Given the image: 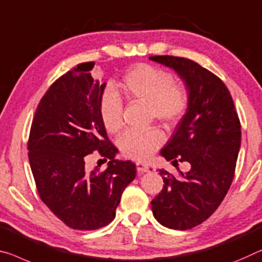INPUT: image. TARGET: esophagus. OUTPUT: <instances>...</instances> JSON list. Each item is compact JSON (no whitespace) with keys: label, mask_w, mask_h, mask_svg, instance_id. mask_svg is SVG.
Segmentation results:
<instances>
[{"label":"esophagus","mask_w":262,"mask_h":262,"mask_svg":"<svg viewBox=\"0 0 262 262\" xmlns=\"http://www.w3.org/2000/svg\"><path fill=\"white\" fill-rule=\"evenodd\" d=\"M137 171H138L139 173L148 172V166L144 163H137Z\"/></svg>","instance_id":"esophagus-1"}]
</instances>
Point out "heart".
<instances>
[{
    "label": "heart",
    "instance_id": "b5f03b06",
    "mask_svg": "<svg viewBox=\"0 0 262 262\" xmlns=\"http://www.w3.org/2000/svg\"><path fill=\"white\" fill-rule=\"evenodd\" d=\"M123 90L128 98L148 104L151 118L164 124H176L186 114L190 96L186 88L174 83L170 72L150 64H138L124 77ZM100 119L110 134L123 126V102L117 92L107 89L100 99ZM165 140L159 128L127 131L119 139V148L127 158L146 160Z\"/></svg>",
    "mask_w": 262,
    "mask_h": 262
}]
</instances>
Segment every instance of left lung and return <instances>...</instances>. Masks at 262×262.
<instances>
[{
    "mask_svg": "<svg viewBox=\"0 0 262 262\" xmlns=\"http://www.w3.org/2000/svg\"><path fill=\"white\" fill-rule=\"evenodd\" d=\"M171 68L190 96L162 155L167 162L190 163L187 172L173 176L159 170L162 192L151 201L155 218L172 229H190L210 218L224 200L234 177L241 144V125L232 96L219 77L198 63L174 56H151Z\"/></svg>",
    "mask_w": 262,
    "mask_h": 262,
    "instance_id": "obj_1",
    "label": "left lung"
}]
</instances>
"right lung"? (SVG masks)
Returning a JSON list of instances; mask_svg holds the SVG:
<instances>
[{"label":"right lung","instance_id":"add662e5","mask_svg":"<svg viewBox=\"0 0 262 262\" xmlns=\"http://www.w3.org/2000/svg\"><path fill=\"white\" fill-rule=\"evenodd\" d=\"M95 63H80L61 76L39 102L28 150L38 194L68 227L92 231L115 219L122 193L136 178V165L115 159L118 150L107 138L99 105L106 83L92 76ZM98 150L108 167H85Z\"/></svg>","mask_w":262,"mask_h":262}]
</instances>
